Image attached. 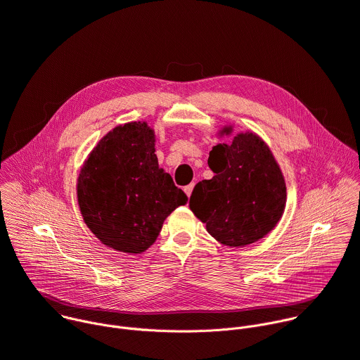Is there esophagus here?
<instances>
[{"instance_id":"34e87169","label":"esophagus","mask_w":360,"mask_h":360,"mask_svg":"<svg viewBox=\"0 0 360 360\" xmlns=\"http://www.w3.org/2000/svg\"><path fill=\"white\" fill-rule=\"evenodd\" d=\"M193 188H194V183H191V184H188V186H186V187H184V193L187 194V197H190V195H191Z\"/></svg>"}]
</instances>
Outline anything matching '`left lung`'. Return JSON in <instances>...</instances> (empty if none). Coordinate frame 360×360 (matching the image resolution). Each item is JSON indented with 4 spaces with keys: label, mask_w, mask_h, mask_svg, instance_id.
I'll return each mask as SVG.
<instances>
[{
    "label": "left lung",
    "mask_w": 360,
    "mask_h": 360,
    "mask_svg": "<svg viewBox=\"0 0 360 360\" xmlns=\"http://www.w3.org/2000/svg\"><path fill=\"white\" fill-rule=\"evenodd\" d=\"M208 166L215 173L200 181L190 208L210 235L226 246H245L270 232L283 215L285 183L266 143L240 134L232 145H217Z\"/></svg>",
    "instance_id": "1"
}]
</instances>
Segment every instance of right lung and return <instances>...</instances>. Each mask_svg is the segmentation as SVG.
Masks as SVG:
<instances>
[{
    "instance_id": "1",
    "label": "right lung",
    "mask_w": 360,
    "mask_h": 360,
    "mask_svg": "<svg viewBox=\"0 0 360 360\" xmlns=\"http://www.w3.org/2000/svg\"><path fill=\"white\" fill-rule=\"evenodd\" d=\"M77 197L91 232L131 255L146 250L166 217L188 200L159 169L153 131L142 122L117 127L98 142L82 169Z\"/></svg>"
}]
</instances>
